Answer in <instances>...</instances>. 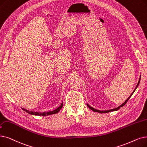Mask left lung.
<instances>
[{
  "mask_svg": "<svg viewBox=\"0 0 147 147\" xmlns=\"http://www.w3.org/2000/svg\"><path fill=\"white\" fill-rule=\"evenodd\" d=\"M140 80H141V77H140V78H139V82H138V85H136V88H135V89H134V91H133V92L131 93V94L129 96V97L127 98L125 101V102H124V103L121 105H120L119 106H118V107H117V108H115V109H110V110H107V111H100V110H97V109H94V108H93L92 107H91V106H89L88 104H86L87 105V106H88V107L89 108V109H91L92 111H93L94 112H98V113H108V112H112V111H118L120 107H123V106H124L126 103H127V101H128L129 100V98L131 97V95H133V94L134 93V92L135 91V90L136 89V88H138V85H139V83H140Z\"/></svg>",
  "mask_w": 147,
  "mask_h": 147,
  "instance_id": "1",
  "label": "left lung"
}]
</instances>
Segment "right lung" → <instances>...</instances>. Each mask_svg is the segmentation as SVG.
I'll list each match as a JSON object with an SVG mask.
<instances>
[{"instance_id":"1","label":"right lung","mask_w":147,"mask_h":147,"mask_svg":"<svg viewBox=\"0 0 147 147\" xmlns=\"http://www.w3.org/2000/svg\"><path fill=\"white\" fill-rule=\"evenodd\" d=\"M63 106V102L61 104V105L57 108V109L52 111H49L47 112H33V111H29L28 110H26L24 109V108H22V109L25 111L28 112V113L30 114V115H38V116H47V115H52V114H55L58 113L60 111V110L62 109V107Z\"/></svg>"}]
</instances>
